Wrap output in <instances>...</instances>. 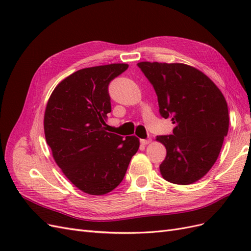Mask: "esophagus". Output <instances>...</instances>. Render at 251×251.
Listing matches in <instances>:
<instances>
[{
    "label": "esophagus",
    "mask_w": 251,
    "mask_h": 251,
    "mask_svg": "<svg viewBox=\"0 0 251 251\" xmlns=\"http://www.w3.org/2000/svg\"><path fill=\"white\" fill-rule=\"evenodd\" d=\"M150 142H151V139H140V143L142 146H147V144H149Z\"/></svg>",
    "instance_id": "1"
}]
</instances>
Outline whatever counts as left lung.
I'll list each match as a JSON object with an SVG mask.
<instances>
[{"label":"left lung","mask_w":251,"mask_h":251,"mask_svg":"<svg viewBox=\"0 0 251 251\" xmlns=\"http://www.w3.org/2000/svg\"><path fill=\"white\" fill-rule=\"evenodd\" d=\"M140 68L153 85L159 113L171 118L173 135L157 136L166 149L160 164L162 177L187 185L205 176L217 161L228 133L227 102L206 75L185 64L141 62Z\"/></svg>","instance_id":"left-lung-1"}]
</instances>
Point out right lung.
<instances>
[{
	"label": "right lung",
	"instance_id": "add662e5",
	"mask_svg": "<svg viewBox=\"0 0 251 251\" xmlns=\"http://www.w3.org/2000/svg\"><path fill=\"white\" fill-rule=\"evenodd\" d=\"M126 64L85 68L60 81L44 116L45 137L56 164L83 193L104 195L117 187L139 149L135 136L105 132L111 112L108 87Z\"/></svg>",
	"mask_w": 251,
	"mask_h": 251
}]
</instances>
